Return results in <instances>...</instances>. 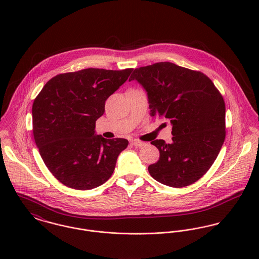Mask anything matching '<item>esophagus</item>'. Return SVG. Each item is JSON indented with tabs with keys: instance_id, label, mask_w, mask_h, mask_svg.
Returning <instances> with one entry per match:
<instances>
[{
	"instance_id": "esophagus-1",
	"label": "esophagus",
	"mask_w": 259,
	"mask_h": 259,
	"mask_svg": "<svg viewBox=\"0 0 259 259\" xmlns=\"http://www.w3.org/2000/svg\"><path fill=\"white\" fill-rule=\"evenodd\" d=\"M132 144H133L135 147H138V148H141V147L146 146V143H145V142H142V141H139V140H134V141H132Z\"/></svg>"
}]
</instances>
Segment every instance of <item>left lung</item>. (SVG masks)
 <instances>
[{"mask_svg":"<svg viewBox=\"0 0 259 259\" xmlns=\"http://www.w3.org/2000/svg\"><path fill=\"white\" fill-rule=\"evenodd\" d=\"M137 79L148 92L152 117L169 119L172 143L155 140L157 162L149 175L171 187L192 185L217 159L225 139V104L222 94L206 74L169 62L136 69Z\"/></svg>","mask_w":259,"mask_h":259,"instance_id":"left-lung-1","label":"left lung"}]
</instances>
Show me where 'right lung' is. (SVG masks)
<instances>
[{
  "mask_svg": "<svg viewBox=\"0 0 259 259\" xmlns=\"http://www.w3.org/2000/svg\"><path fill=\"white\" fill-rule=\"evenodd\" d=\"M132 72L89 68L57 74L38 93L32 109L34 139L46 166L63 185L87 190L111 178L128 141L95 136L96 120Z\"/></svg>",
  "mask_w": 259,
  "mask_h": 259,
  "instance_id": "obj_1",
  "label": "right lung"
}]
</instances>
